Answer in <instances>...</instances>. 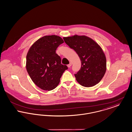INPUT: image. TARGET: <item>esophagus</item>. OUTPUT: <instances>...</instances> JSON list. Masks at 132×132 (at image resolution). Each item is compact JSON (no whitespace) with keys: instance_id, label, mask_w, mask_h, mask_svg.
Instances as JSON below:
<instances>
[{"instance_id":"34e87169","label":"esophagus","mask_w":132,"mask_h":132,"mask_svg":"<svg viewBox=\"0 0 132 132\" xmlns=\"http://www.w3.org/2000/svg\"><path fill=\"white\" fill-rule=\"evenodd\" d=\"M71 66H72V63H71V62H70V63L67 65V66H68V68H70V67H71Z\"/></svg>"}]
</instances>
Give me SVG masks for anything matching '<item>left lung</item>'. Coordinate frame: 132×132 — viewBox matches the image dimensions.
Masks as SVG:
<instances>
[{
  "label": "left lung",
  "mask_w": 132,
  "mask_h": 132,
  "mask_svg": "<svg viewBox=\"0 0 132 132\" xmlns=\"http://www.w3.org/2000/svg\"><path fill=\"white\" fill-rule=\"evenodd\" d=\"M65 42L74 49L81 61V67L75 77L86 87L96 85L106 71V58L102 49L93 39L84 35L64 37Z\"/></svg>",
  "instance_id": "left-lung-1"
}]
</instances>
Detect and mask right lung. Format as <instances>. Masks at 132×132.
<instances>
[{"instance_id":"obj_1","label":"right lung","mask_w":132,"mask_h":132,"mask_svg":"<svg viewBox=\"0 0 132 132\" xmlns=\"http://www.w3.org/2000/svg\"><path fill=\"white\" fill-rule=\"evenodd\" d=\"M63 42L58 36H45L34 42L27 53V71L34 84L42 90H53L59 84L64 72L68 69L56 53L57 47Z\"/></svg>"}]
</instances>
